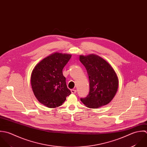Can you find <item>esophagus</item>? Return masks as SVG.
I'll return each mask as SVG.
<instances>
[{
  "label": "esophagus",
  "instance_id": "obj_1",
  "mask_svg": "<svg viewBox=\"0 0 147 147\" xmlns=\"http://www.w3.org/2000/svg\"><path fill=\"white\" fill-rule=\"evenodd\" d=\"M71 92L72 94H76V90H71Z\"/></svg>",
  "mask_w": 147,
  "mask_h": 147
}]
</instances>
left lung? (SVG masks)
<instances>
[{"mask_svg":"<svg viewBox=\"0 0 147 147\" xmlns=\"http://www.w3.org/2000/svg\"><path fill=\"white\" fill-rule=\"evenodd\" d=\"M79 60L87 69L90 82L89 94L80 100L88 108L107 105L117 91L119 81L115 71L107 61L96 55H80Z\"/></svg>","mask_w":147,"mask_h":147,"instance_id":"left-lung-1","label":"left lung"}]
</instances>
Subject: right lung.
Masks as SVG:
<instances>
[{
	"label": "right lung",
	"instance_id": "1",
	"mask_svg": "<svg viewBox=\"0 0 147 147\" xmlns=\"http://www.w3.org/2000/svg\"><path fill=\"white\" fill-rule=\"evenodd\" d=\"M71 55L55 53L43 59L33 69L31 76L32 91L38 100L49 108L60 106L71 94L63 69Z\"/></svg>",
	"mask_w": 147,
	"mask_h": 147
}]
</instances>
